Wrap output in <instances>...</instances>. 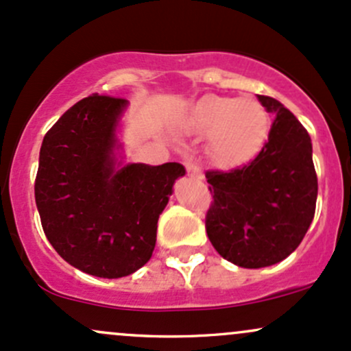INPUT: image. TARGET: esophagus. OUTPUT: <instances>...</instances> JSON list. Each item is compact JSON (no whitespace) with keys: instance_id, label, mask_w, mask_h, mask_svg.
<instances>
[{"instance_id":"34e87169","label":"esophagus","mask_w":351,"mask_h":351,"mask_svg":"<svg viewBox=\"0 0 351 351\" xmlns=\"http://www.w3.org/2000/svg\"><path fill=\"white\" fill-rule=\"evenodd\" d=\"M184 167H186L187 174H189L191 177H195V179H202L201 169H199L195 164H192V162H184Z\"/></svg>"}]
</instances>
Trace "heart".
<instances>
[{"instance_id": "obj_1", "label": "heart", "mask_w": 351, "mask_h": 351, "mask_svg": "<svg viewBox=\"0 0 351 351\" xmlns=\"http://www.w3.org/2000/svg\"><path fill=\"white\" fill-rule=\"evenodd\" d=\"M184 123L192 134L210 137L213 157L224 167L254 159L269 132V117L258 100L219 95L199 100Z\"/></svg>"}]
</instances>
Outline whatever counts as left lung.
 <instances>
[{
    "instance_id": "8db88e82",
    "label": "left lung",
    "mask_w": 351,
    "mask_h": 351,
    "mask_svg": "<svg viewBox=\"0 0 351 351\" xmlns=\"http://www.w3.org/2000/svg\"><path fill=\"white\" fill-rule=\"evenodd\" d=\"M258 99L274 114L258 156L228 172H206L213 194L207 237L222 258L241 267H265L288 258L310 228L318 195L306 129L276 99Z\"/></svg>"
}]
</instances>
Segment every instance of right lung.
I'll list each match as a JSON object with an SVG mask.
<instances>
[{"instance_id":"add662e5","label":"right lung","mask_w":351,"mask_h":351,"mask_svg":"<svg viewBox=\"0 0 351 351\" xmlns=\"http://www.w3.org/2000/svg\"><path fill=\"white\" fill-rule=\"evenodd\" d=\"M125 105L93 93L70 107L45 135L35 179L41 226L55 251L108 280L149 261L172 184L186 174L177 162L115 171V125Z\"/></svg>"}]
</instances>
